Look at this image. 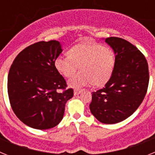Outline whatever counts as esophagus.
Listing matches in <instances>:
<instances>
[{
    "mask_svg": "<svg viewBox=\"0 0 155 155\" xmlns=\"http://www.w3.org/2000/svg\"><path fill=\"white\" fill-rule=\"evenodd\" d=\"M81 91H80V90H74V95H78V94H81Z\"/></svg>",
    "mask_w": 155,
    "mask_h": 155,
    "instance_id": "34e87169",
    "label": "esophagus"
}]
</instances>
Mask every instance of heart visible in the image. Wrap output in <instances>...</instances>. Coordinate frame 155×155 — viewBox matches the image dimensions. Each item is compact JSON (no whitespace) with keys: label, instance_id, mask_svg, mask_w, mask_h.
Returning a JSON list of instances; mask_svg holds the SVG:
<instances>
[{"label":"heart","instance_id":"1","mask_svg":"<svg viewBox=\"0 0 155 155\" xmlns=\"http://www.w3.org/2000/svg\"><path fill=\"white\" fill-rule=\"evenodd\" d=\"M115 62V53L110 48L97 43H80L71 47L68 55L57 57L55 67L67 78L80 68L81 71L68 81L70 87L79 89L90 84L104 85L113 74Z\"/></svg>","mask_w":155,"mask_h":155}]
</instances>
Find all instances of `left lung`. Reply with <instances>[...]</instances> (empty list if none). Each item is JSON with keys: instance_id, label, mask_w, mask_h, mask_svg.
<instances>
[{"instance_id": "8db88e82", "label": "left lung", "mask_w": 155, "mask_h": 155, "mask_svg": "<svg viewBox=\"0 0 155 155\" xmlns=\"http://www.w3.org/2000/svg\"><path fill=\"white\" fill-rule=\"evenodd\" d=\"M105 42L116 55L114 70L105 87L92 92L89 107L98 121L114 124L130 116L143 102L149 83L148 65L141 52L128 41L109 37Z\"/></svg>"}]
</instances>
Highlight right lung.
Masks as SVG:
<instances>
[{
	"label": "right lung",
	"mask_w": 155,
	"mask_h": 155,
	"mask_svg": "<svg viewBox=\"0 0 155 155\" xmlns=\"http://www.w3.org/2000/svg\"><path fill=\"white\" fill-rule=\"evenodd\" d=\"M60 42H36L16 57L9 71L8 92L14 113L23 124L37 130L53 128L62 120L72 88L55 67L62 53Z\"/></svg>",
	"instance_id": "add662e5"
}]
</instances>
